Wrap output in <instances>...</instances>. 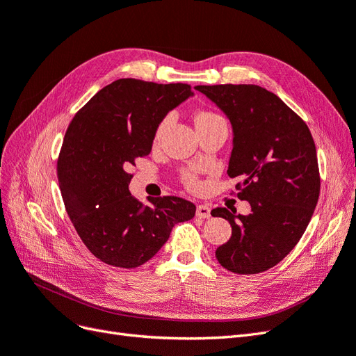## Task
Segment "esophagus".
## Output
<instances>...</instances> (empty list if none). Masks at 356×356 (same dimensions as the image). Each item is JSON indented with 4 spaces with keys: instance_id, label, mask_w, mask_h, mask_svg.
<instances>
[{
    "instance_id": "1",
    "label": "esophagus",
    "mask_w": 356,
    "mask_h": 356,
    "mask_svg": "<svg viewBox=\"0 0 356 356\" xmlns=\"http://www.w3.org/2000/svg\"><path fill=\"white\" fill-rule=\"evenodd\" d=\"M196 217L199 218H209L211 217V208L208 204H199L196 208Z\"/></svg>"
}]
</instances>
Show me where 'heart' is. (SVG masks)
<instances>
[{"label": "heart", "mask_w": 356, "mask_h": 356, "mask_svg": "<svg viewBox=\"0 0 356 356\" xmlns=\"http://www.w3.org/2000/svg\"><path fill=\"white\" fill-rule=\"evenodd\" d=\"M213 118H221L218 114H215L212 111H199L196 114V123H202V122H209V120H213ZM168 124V118H165L163 122H161L157 127L156 131V139H159V136L161 135V132H163V129L166 127ZM182 182H184L186 187L190 188V190H197L200 187V182L197 179V177L193 174V172H184V175H182Z\"/></svg>", "instance_id": "heart-1"}]
</instances>
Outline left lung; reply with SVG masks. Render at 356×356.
Here are the masks:
<instances>
[{"label": "left lung", "instance_id": "8db88e82", "mask_svg": "<svg viewBox=\"0 0 356 356\" xmlns=\"http://www.w3.org/2000/svg\"><path fill=\"white\" fill-rule=\"evenodd\" d=\"M196 89L230 118L233 152L227 174L242 179L236 196L251 204L248 217L212 209V217L232 225V238L217 248L215 257L233 273L266 272L298 243L316 208L321 177L315 141L303 118L260 86Z\"/></svg>", "mask_w": 356, "mask_h": 356}]
</instances>
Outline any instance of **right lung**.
Listing matches in <instances>:
<instances>
[{"label":"right lung","mask_w":356,"mask_h":356,"mask_svg":"<svg viewBox=\"0 0 356 356\" xmlns=\"http://www.w3.org/2000/svg\"><path fill=\"white\" fill-rule=\"evenodd\" d=\"M186 83L120 79L71 120L58 157V181L72 225L101 261L134 268L153 258L174 225L195 217L191 202L163 196L144 204L129 193L138 157L152 152L163 117L191 96Z\"/></svg>","instance_id":"right-lung-1"}]
</instances>
